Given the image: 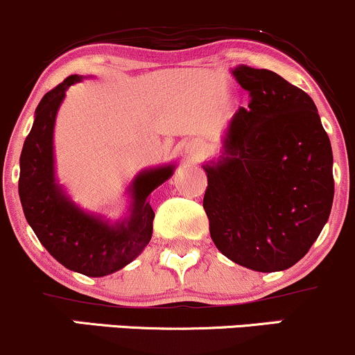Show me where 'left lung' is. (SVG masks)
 Instances as JSON below:
<instances>
[{"label":"left lung","mask_w":355,"mask_h":355,"mask_svg":"<svg viewBox=\"0 0 355 355\" xmlns=\"http://www.w3.org/2000/svg\"><path fill=\"white\" fill-rule=\"evenodd\" d=\"M232 73L249 104L229 124L220 159L204 165L210 237L241 266L288 270L329 220L332 146L305 91L266 69Z\"/></svg>","instance_id":"1"}]
</instances>
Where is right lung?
I'll list each match as a JSON object with an SVG mask.
<instances>
[{
	"instance_id": "right-lung-1",
	"label": "right lung",
	"mask_w": 355,
	"mask_h": 355,
	"mask_svg": "<svg viewBox=\"0 0 355 355\" xmlns=\"http://www.w3.org/2000/svg\"><path fill=\"white\" fill-rule=\"evenodd\" d=\"M80 80L83 77L69 76L42 97L19 157L18 192L26 220L46 251L69 270L96 278L124 268L150 243L155 212L146 198L171 177L173 166L138 175L131 185L130 217L116 225L77 209L53 178L52 138L65 91Z\"/></svg>"
}]
</instances>
